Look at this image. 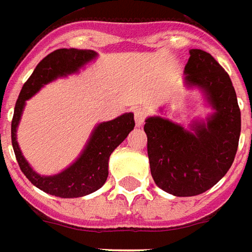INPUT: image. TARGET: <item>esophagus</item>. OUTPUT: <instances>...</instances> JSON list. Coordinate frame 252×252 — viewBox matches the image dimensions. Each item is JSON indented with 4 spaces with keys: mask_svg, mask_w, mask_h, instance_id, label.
<instances>
[{
    "mask_svg": "<svg viewBox=\"0 0 252 252\" xmlns=\"http://www.w3.org/2000/svg\"><path fill=\"white\" fill-rule=\"evenodd\" d=\"M146 111H145L144 108L141 107H137L134 108V119H135V124L137 126H142L145 122V118H146Z\"/></svg>",
    "mask_w": 252,
    "mask_h": 252,
    "instance_id": "34e87169",
    "label": "esophagus"
}]
</instances>
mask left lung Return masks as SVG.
Here are the masks:
<instances>
[{
  "label": "left lung",
  "instance_id": "8db88e82",
  "mask_svg": "<svg viewBox=\"0 0 252 252\" xmlns=\"http://www.w3.org/2000/svg\"><path fill=\"white\" fill-rule=\"evenodd\" d=\"M185 80L201 87L216 113L192 131L159 117L145 124L154 183L174 196H196L212 188L234 162L240 137V108L229 75L211 53L190 49Z\"/></svg>",
  "mask_w": 252,
  "mask_h": 252
}]
</instances>
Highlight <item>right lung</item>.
I'll return each mask as SVG.
<instances>
[{
    "mask_svg": "<svg viewBox=\"0 0 252 252\" xmlns=\"http://www.w3.org/2000/svg\"><path fill=\"white\" fill-rule=\"evenodd\" d=\"M96 52L90 49L62 48L53 51L37 64L33 73L24 83L14 106L12 119V145L20 169L27 179L38 189L58 197H82L98 190L108 176V158L135 126L133 114H124L114 121L98 125L83 154L68 169L56 176L43 177L33 172L21 154L16 141V128L21 118L25 100L37 93L44 84L67 73L75 72L93 60Z\"/></svg>",
    "mask_w": 252,
    "mask_h": 252,
    "instance_id": "right-lung-1",
    "label": "right lung"
}]
</instances>
